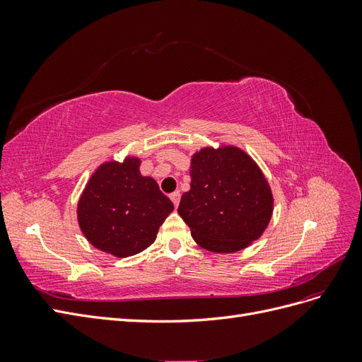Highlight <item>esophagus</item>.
Instances as JSON below:
<instances>
[{"mask_svg": "<svg viewBox=\"0 0 362 362\" xmlns=\"http://www.w3.org/2000/svg\"><path fill=\"white\" fill-rule=\"evenodd\" d=\"M180 198H181V193L177 190V192H173V193H170V199H172V202H173V205L175 206H178V204H180Z\"/></svg>", "mask_w": 362, "mask_h": 362, "instance_id": "34e87169", "label": "esophagus"}]
</instances>
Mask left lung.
<instances>
[{"label": "left lung", "instance_id": "obj_1", "mask_svg": "<svg viewBox=\"0 0 362 362\" xmlns=\"http://www.w3.org/2000/svg\"><path fill=\"white\" fill-rule=\"evenodd\" d=\"M190 178V190L182 194L178 213L204 249L237 252L267 228L272 192L243 151L233 146L199 151L192 158Z\"/></svg>", "mask_w": 362, "mask_h": 362}]
</instances>
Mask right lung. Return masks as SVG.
Here are the masks:
<instances>
[{"instance_id":"add662e5","label":"right lung","mask_w":362,"mask_h":362,"mask_svg":"<svg viewBox=\"0 0 362 362\" xmlns=\"http://www.w3.org/2000/svg\"><path fill=\"white\" fill-rule=\"evenodd\" d=\"M139 158L107 163L95 172L78 202L83 234L100 250L131 257L154 243L173 204L158 184L141 177Z\"/></svg>"}]
</instances>
